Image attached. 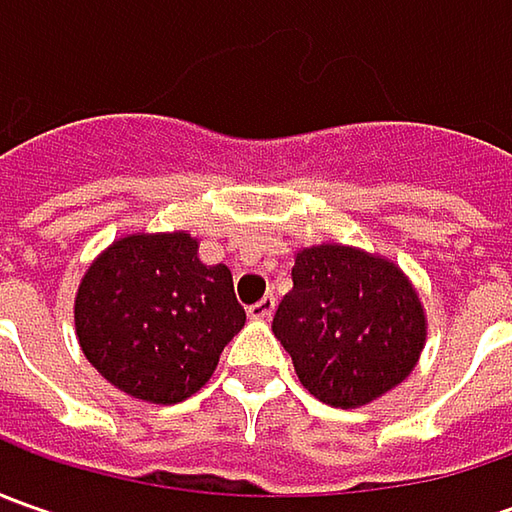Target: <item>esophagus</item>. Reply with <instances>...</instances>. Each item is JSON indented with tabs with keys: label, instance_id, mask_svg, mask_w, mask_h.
I'll return each instance as SVG.
<instances>
[{
	"label": "esophagus",
	"instance_id": "esophagus-1",
	"mask_svg": "<svg viewBox=\"0 0 512 512\" xmlns=\"http://www.w3.org/2000/svg\"><path fill=\"white\" fill-rule=\"evenodd\" d=\"M273 310H276V299H273V296H265V299H259L256 305L247 307V316H250V319H262V322H265V319L273 316Z\"/></svg>",
	"mask_w": 512,
	"mask_h": 512
}]
</instances>
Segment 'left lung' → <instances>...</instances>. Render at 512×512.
I'll return each instance as SVG.
<instances>
[{"mask_svg":"<svg viewBox=\"0 0 512 512\" xmlns=\"http://www.w3.org/2000/svg\"><path fill=\"white\" fill-rule=\"evenodd\" d=\"M273 333L319 402L353 410L413 373L427 316L393 259L325 242L296 253L293 290L273 316Z\"/></svg>","mask_w":512,"mask_h":512,"instance_id":"left-lung-1","label":"left lung"}]
</instances>
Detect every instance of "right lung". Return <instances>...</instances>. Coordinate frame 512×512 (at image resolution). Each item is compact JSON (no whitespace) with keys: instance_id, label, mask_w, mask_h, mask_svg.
<instances>
[{"instance_id":"add662e5","label":"right lung","mask_w":512,"mask_h":512,"mask_svg":"<svg viewBox=\"0 0 512 512\" xmlns=\"http://www.w3.org/2000/svg\"><path fill=\"white\" fill-rule=\"evenodd\" d=\"M73 325L79 347L122 393L185 402L245 327L227 265H205L187 230L125 233L85 270Z\"/></svg>"}]
</instances>
